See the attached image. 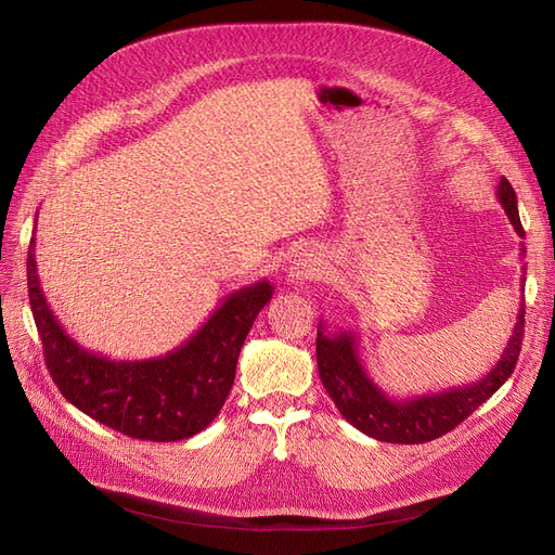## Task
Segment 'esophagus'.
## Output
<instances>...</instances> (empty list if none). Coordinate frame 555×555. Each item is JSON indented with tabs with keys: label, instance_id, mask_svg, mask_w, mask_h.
<instances>
[{
	"label": "esophagus",
	"instance_id": "esophagus-1",
	"mask_svg": "<svg viewBox=\"0 0 555 555\" xmlns=\"http://www.w3.org/2000/svg\"><path fill=\"white\" fill-rule=\"evenodd\" d=\"M322 273V259L317 257L314 249H300L289 266V282L304 284L308 280H314Z\"/></svg>",
	"mask_w": 555,
	"mask_h": 555
}]
</instances>
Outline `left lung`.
Wrapping results in <instances>:
<instances>
[{
    "instance_id": "1",
    "label": "left lung",
    "mask_w": 555,
    "mask_h": 555,
    "mask_svg": "<svg viewBox=\"0 0 555 555\" xmlns=\"http://www.w3.org/2000/svg\"><path fill=\"white\" fill-rule=\"evenodd\" d=\"M498 198L505 208L512 227L520 238L526 236L520 227V217L516 208V192L507 178H500ZM526 251V247L520 245ZM526 289V266L520 275V292ZM526 304L520 300L516 326L509 335L507 347L502 349L500 361L493 365L491 373L481 379L447 389L440 393H428L408 400H396L386 396L379 386L365 373L359 357L357 333L338 331L326 333V326L319 324L317 328V367L322 377L324 389L328 391L335 408L347 422L359 428L361 433L371 435L379 442L391 444H422L435 438H442L444 433L463 424L479 405H483L507 377L514 373L520 343H524L526 326Z\"/></svg>"
}]
</instances>
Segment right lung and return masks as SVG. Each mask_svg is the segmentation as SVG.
I'll list each match as a JSON object with an SVG mask.
<instances>
[{
    "mask_svg": "<svg viewBox=\"0 0 555 555\" xmlns=\"http://www.w3.org/2000/svg\"><path fill=\"white\" fill-rule=\"evenodd\" d=\"M37 231V229H35ZM35 233L27 249V292L48 373L80 412L137 440L192 438L220 414L236 377L247 333L273 298L268 280L229 294L208 322L173 351L143 361H113L82 349L46 304Z\"/></svg>",
    "mask_w": 555,
    "mask_h": 555,
    "instance_id": "obj_1",
    "label": "right lung"
}]
</instances>
